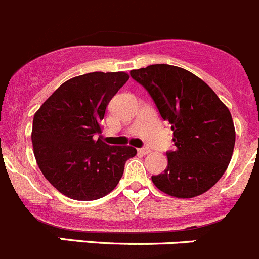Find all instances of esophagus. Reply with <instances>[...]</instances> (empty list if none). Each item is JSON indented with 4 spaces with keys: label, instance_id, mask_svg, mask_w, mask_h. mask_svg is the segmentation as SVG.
Wrapping results in <instances>:
<instances>
[{
    "label": "esophagus",
    "instance_id": "1",
    "mask_svg": "<svg viewBox=\"0 0 259 259\" xmlns=\"http://www.w3.org/2000/svg\"><path fill=\"white\" fill-rule=\"evenodd\" d=\"M139 152L141 155H147V154H150V152H151V150H150L149 147H144V149H139Z\"/></svg>",
    "mask_w": 259,
    "mask_h": 259
}]
</instances>
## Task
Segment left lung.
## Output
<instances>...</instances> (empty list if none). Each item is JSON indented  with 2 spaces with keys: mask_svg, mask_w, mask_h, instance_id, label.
Listing matches in <instances>:
<instances>
[{
  "mask_svg": "<svg viewBox=\"0 0 259 259\" xmlns=\"http://www.w3.org/2000/svg\"><path fill=\"white\" fill-rule=\"evenodd\" d=\"M131 76L149 91L173 131L176 150L166 152L168 168L151 177L152 183L177 198L207 192L233 156L235 128L228 107L205 81L177 66L151 65Z\"/></svg>",
  "mask_w": 259,
  "mask_h": 259,
  "instance_id": "8db88e82",
  "label": "left lung"
}]
</instances>
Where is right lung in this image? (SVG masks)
I'll return each mask as SVG.
<instances>
[{
    "instance_id": "add662e5",
    "label": "right lung",
    "mask_w": 259,
    "mask_h": 259,
    "mask_svg": "<svg viewBox=\"0 0 259 259\" xmlns=\"http://www.w3.org/2000/svg\"><path fill=\"white\" fill-rule=\"evenodd\" d=\"M130 78L125 72H90L63 82L36 110L31 142L47 181L68 198L94 201L113 191L124 164L137 154L132 146L102 140L110 99Z\"/></svg>"
}]
</instances>
